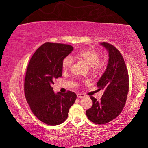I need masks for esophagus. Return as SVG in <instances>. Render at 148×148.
<instances>
[{
  "label": "esophagus",
  "mask_w": 148,
  "mask_h": 148,
  "mask_svg": "<svg viewBox=\"0 0 148 148\" xmlns=\"http://www.w3.org/2000/svg\"><path fill=\"white\" fill-rule=\"evenodd\" d=\"M85 97L84 94H82V93H77V98H83V97Z\"/></svg>",
  "instance_id": "obj_1"
}]
</instances>
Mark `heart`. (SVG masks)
<instances>
[{
    "label": "heart",
    "mask_w": 148,
    "mask_h": 148,
    "mask_svg": "<svg viewBox=\"0 0 148 148\" xmlns=\"http://www.w3.org/2000/svg\"><path fill=\"white\" fill-rule=\"evenodd\" d=\"M74 58L81 60L89 65L90 71L93 74H99L103 69V64L100 61L101 56L96 51L91 49H83L77 52L74 56ZM73 64V59L71 56H66L62 59L61 62L62 69L64 71H68Z\"/></svg>",
    "instance_id": "heart-1"
}]
</instances>
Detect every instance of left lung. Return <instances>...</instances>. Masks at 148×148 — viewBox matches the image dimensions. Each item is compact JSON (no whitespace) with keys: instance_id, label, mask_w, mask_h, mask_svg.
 <instances>
[{"instance_id":"8db88e82","label":"left lung","mask_w":148,"mask_h":148,"mask_svg":"<svg viewBox=\"0 0 148 148\" xmlns=\"http://www.w3.org/2000/svg\"><path fill=\"white\" fill-rule=\"evenodd\" d=\"M108 51L107 69L97 86L104 92L100 101L91 96V108L87 110L88 119L95 124H105L121 114L127 101L129 91V77L126 64L122 55L113 45L101 43Z\"/></svg>"}]
</instances>
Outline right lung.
I'll use <instances>...</instances> for the list:
<instances>
[{
  "instance_id": "1",
  "label": "right lung",
  "mask_w": 148,
  "mask_h": 148,
  "mask_svg": "<svg viewBox=\"0 0 148 148\" xmlns=\"http://www.w3.org/2000/svg\"><path fill=\"white\" fill-rule=\"evenodd\" d=\"M73 49L69 44L46 42L34 52L27 66L24 81L27 102L34 116L47 125L63 123L76 99L75 92L55 94L51 87L62 76V59Z\"/></svg>"
}]
</instances>
